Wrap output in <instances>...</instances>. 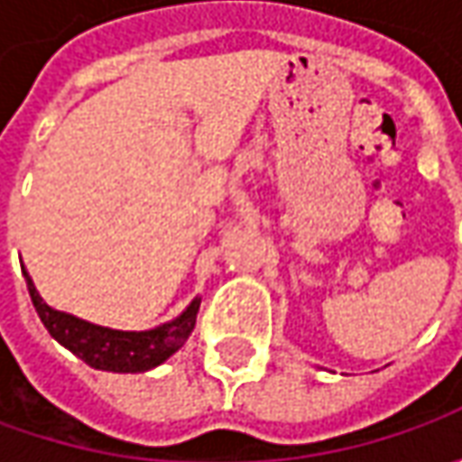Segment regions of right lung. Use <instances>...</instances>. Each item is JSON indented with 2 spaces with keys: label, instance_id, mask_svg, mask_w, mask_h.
<instances>
[{
  "label": "right lung",
  "instance_id": "1",
  "mask_svg": "<svg viewBox=\"0 0 462 462\" xmlns=\"http://www.w3.org/2000/svg\"><path fill=\"white\" fill-rule=\"evenodd\" d=\"M23 275L30 291V300L38 310L43 327L48 328V334L89 367L107 370V373H146L169 360L192 334L198 309H200V298H195L177 319H171L162 327L149 328V331H120V328L97 327L71 313L51 309L38 295L25 267H23Z\"/></svg>",
  "mask_w": 462,
  "mask_h": 462
}]
</instances>
